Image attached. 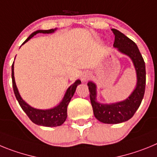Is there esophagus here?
I'll return each instance as SVG.
<instances>
[{
	"instance_id": "34e87169",
	"label": "esophagus",
	"mask_w": 157,
	"mask_h": 157,
	"mask_svg": "<svg viewBox=\"0 0 157 157\" xmlns=\"http://www.w3.org/2000/svg\"><path fill=\"white\" fill-rule=\"evenodd\" d=\"M90 73L88 71H85L82 73L81 75V80L82 82H86L90 79Z\"/></svg>"
}]
</instances>
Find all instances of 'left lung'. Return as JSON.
Masks as SVG:
<instances>
[{"mask_svg": "<svg viewBox=\"0 0 157 157\" xmlns=\"http://www.w3.org/2000/svg\"><path fill=\"white\" fill-rule=\"evenodd\" d=\"M112 30L115 34L113 46L130 56L135 67L138 78L135 90L125 101L112 105H103L96 101L95 84L92 82H89L87 85L94 116L104 123L116 124L130 120L139 108L145 94L146 73L145 61L137 45L119 30L116 29H112Z\"/></svg>", "mask_w": 157, "mask_h": 157, "instance_id": "left-lung-1", "label": "left lung"}]
</instances>
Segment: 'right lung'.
<instances>
[{
	"label": "right lung",
	"mask_w": 157,
	"mask_h": 157,
	"mask_svg": "<svg viewBox=\"0 0 157 157\" xmlns=\"http://www.w3.org/2000/svg\"><path fill=\"white\" fill-rule=\"evenodd\" d=\"M56 29H50V30H37V31L32 33L30 36L27 38V40L23 43V45L27 41H28L31 37H34L35 34L38 33H43V34H49L55 31ZM12 87H13V90L15 96H16V99L19 102V105L22 108L25 113L27 115L30 120L32 122L37 125L44 126V127H57V126L62 125L64 121L66 120L67 116V108L70 102L71 99L74 95L75 92L76 87L78 85H79L81 83L80 80H77L73 85L71 86L66 94L64 95L63 101L59 103L58 106L55 107L54 109H48V110H39V109H36L30 107V105H27L24 101L21 98L20 95L19 94V91L17 90V87L16 85V82H15V78H14V62L12 65Z\"/></svg>",
	"instance_id": "add662e5"
}]
</instances>
